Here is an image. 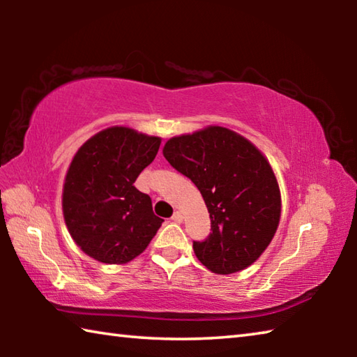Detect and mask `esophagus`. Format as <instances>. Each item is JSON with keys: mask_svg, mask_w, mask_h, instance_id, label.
<instances>
[{"mask_svg": "<svg viewBox=\"0 0 357 357\" xmlns=\"http://www.w3.org/2000/svg\"><path fill=\"white\" fill-rule=\"evenodd\" d=\"M172 220H173L174 223H181V222H183V214H181L179 211H176V213H174V214L172 215Z\"/></svg>", "mask_w": 357, "mask_h": 357, "instance_id": "1", "label": "esophagus"}]
</instances>
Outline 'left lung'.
Wrapping results in <instances>:
<instances>
[{
    "label": "left lung",
    "instance_id": "obj_1",
    "mask_svg": "<svg viewBox=\"0 0 357 357\" xmlns=\"http://www.w3.org/2000/svg\"><path fill=\"white\" fill-rule=\"evenodd\" d=\"M164 155L198 187L208 206L211 233L193 241L202 264L215 274L250 266L273 241L280 220V190L264 155L219 126L172 138Z\"/></svg>",
    "mask_w": 357,
    "mask_h": 357
}]
</instances>
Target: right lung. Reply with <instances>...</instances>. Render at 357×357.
I'll return each mask as SVG.
<instances>
[{"label": "right lung", "mask_w": 357, "mask_h": 357, "mask_svg": "<svg viewBox=\"0 0 357 357\" xmlns=\"http://www.w3.org/2000/svg\"><path fill=\"white\" fill-rule=\"evenodd\" d=\"M160 138L110 128L77 151L66 174L63 213L77 245L100 263L123 264L146 249L164 219L134 185Z\"/></svg>", "instance_id": "right-lung-1"}]
</instances>
